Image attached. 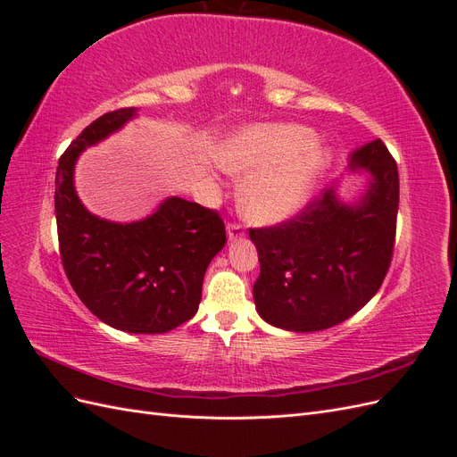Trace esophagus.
Returning a JSON list of instances; mask_svg holds the SVG:
<instances>
[{"instance_id":"obj_1","label":"esophagus","mask_w":457,"mask_h":457,"mask_svg":"<svg viewBox=\"0 0 457 457\" xmlns=\"http://www.w3.org/2000/svg\"><path fill=\"white\" fill-rule=\"evenodd\" d=\"M227 237H228V242H237L238 238L244 237V227L238 223H228Z\"/></svg>"}]
</instances>
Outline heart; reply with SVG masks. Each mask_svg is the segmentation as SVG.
Wrapping results in <instances>:
<instances>
[{
	"instance_id": "obj_1",
	"label": "heart",
	"mask_w": 457,
	"mask_h": 457,
	"mask_svg": "<svg viewBox=\"0 0 457 457\" xmlns=\"http://www.w3.org/2000/svg\"><path fill=\"white\" fill-rule=\"evenodd\" d=\"M316 135L295 123H255L234 131L217 163L230 175L250 173L240 187V212L257 225H276L305 204L329 163Z\"/></svg>"
}]
</instances>
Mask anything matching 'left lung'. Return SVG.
<instances>
[{"instance_id": "left-lung-1", "label": "left lung", "mask_w": 457, "mask_h": 457, "mask_svg": "<svg viewBox=\"0 0 457 457\" xmlns=\"http://www.w3.org/2000/svg\"><path fill=\"white\" fill-rule=\"evenodd\" d=\"M351 171L370 173L364 195L345 204L326 188L280 225L250 228L261 272L253 284L262 320L287 331H320L361 311L389 270L398 170L376 139L351 154Z\"/></svg>"}]
</instances>
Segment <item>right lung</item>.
Wrapping results in <instances>:
<instances>
[{
  "label": "right lung",
  "instance_id": "right-lung-1",
  "mask_svg": "<svg viewBox=\"0 0 457 457\" xmlns=\"http://www.w3.org/2000/svg\"><path fill=\"white\" fill-rule=\"evenodd\" d=\"M135 116V108L103 114L66 148L54 175V217L62 267L81 303L128 334H165L196 314L204 274L227 234L217 212L177 196L133 223L86 210L74 187L78 156Z\"/></svg>",
  "mask_w": 457,
  "mask_h": 457
}]
</instances>
